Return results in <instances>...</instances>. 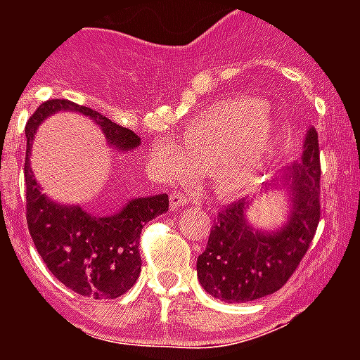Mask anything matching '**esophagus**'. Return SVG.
Returning <instances> with one entry per match:
<instances>
[{
	"mask_svg": "<svg viewBox=\"0 0 360 360\" xmlns=\"http://www.w3.org/2000/svg\"><path fill=\"white\" fill-rule=\"evenodd\" d=\"M191 203V198L186 196V194H181V192H172L169 194V205H172V209H179L183 207V205H188Z\"/></svg>",
	"mask_w": 360,
	"mask_h": 360,
	"instance_id": "obj_1",
	"label": "esophagus"
}]
</instances>
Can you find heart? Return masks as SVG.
I'll use <instances>...</instances> for the list:
<instances>
[{
  "instance_id": "heart-1",
  "label": "heart",
  "mask_w": 360,
  "mask_h": 360,
  "mask_svg": "<svg viewBox=\"0 0 360 360\" xmlns=\"http://www.w3.org/2000/svg\"><path fill=\"white\" fill-rule=\"evenodd\" d=\"M274 151V130L259 98H230L202 114L183 132L181 147L157 141L151 166L168 183L211 174L220 198H240L259 185Z\"/></svg>"
}]
</instances>
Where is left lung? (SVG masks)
I'll use <instances>...</instances> for the list:
<instances>
[{
	"label": "left lung",
	"instance_id": "8db88e82",
	"mask_svg": "<svg viewBox=\"0 0 360 360\" xmlns=\"http://www.w3.org/2000/svg\"><path fill=\"white\" fill-rule=\"evenodd\" d=\"M319 146L307 130L301 158L273 179L267 191L288 196V217L274 230L250 224L252 200H239L214 219L207 248L198 257V280L224 302H248L278 291L295 273L319 224Z\"/></svg>",
	"mask_w": 360,
	"mask_h": 360
}]
</instances>
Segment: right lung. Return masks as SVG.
<instances>
[{"label":"right lung","mask_w":360,"mask_h":360,"mask_svg":"<svg viewBox=\"0 0 360 360\" xmlns=\"http://www.w3.org/2000/svg\"><path fill=\"white\" fill-rule=\"evenodd\" d=\"M58 112H75L89 117L115 151H132L140 138L95 110L52 98L42 103L25 124V207L27 228L37 252L50 273L78 295L115 299L129 291L140 276V233L146 222L168 211V194L134 198L115 214L97 217L80 205L50 200L37 183L30 157L37 129Z\"/></svg>","instance_id":"obj_1"}]
</instances>
